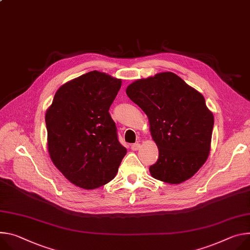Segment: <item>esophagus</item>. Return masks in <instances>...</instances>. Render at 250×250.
Returning a JSON list of instances; mask_svg holds the SVG:
<instances>
[{
	"mask_svg": "<svg viewBox=\"0 0 250 250\" xmlns=\"http://www.w3.org/2000/svg\"><path fill=\"white\" fill-rule=\"evenodd\" d=\"M140 147H141V145H140L139 143L133 144V145L130 146V148H131L132 150H138V149H140Z\"/></svg>",
	"mask_w": 250,
	"mask_h": 250,
	"instance_id": "1",
	"label": "esophagus"
}]
</instances>
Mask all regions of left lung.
Returning a JSON list of instances; mask_svg holds the SVG:
<instances>
[{"instance_id": "1", "label": "left lung", "mask_w": 250, "mask_h": 250, "mask_svg": "<svg viewBox=\"0 0 250 250\" xmlns=\"http://www.w3.org/2000/svg\"><path fill=\"white\" fill-rule=\"evenodd\" d=\"M125 93L147 116L158 148L151 176L169 185L193 176L209 155L214 123L203 96L171 72L134 81Z\"/></svg>"}]
</instances>
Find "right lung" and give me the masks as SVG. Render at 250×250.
Segmentation results:
<instances>
[{
  "instance_id": "right-lung-1",
  "label": "right lung",
  "mask_w": 250,
  "mask_h": 250,
  "mask_svg": "<svg viewBox=\"0 0 250 250\" xmlns=\"http://www.w3.org/2000/svg\"><path fill=\"white\" fill-rule=\"evenodd\" d=\"M122 80L93 71L66 82L46 112L48 150L56 167L83 189L116 176L126 153L109 116Z\"/></svg>"
}]
</instances>
